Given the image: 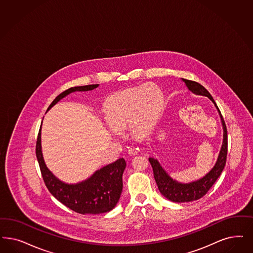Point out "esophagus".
I'll return each instance as SVG.
<instances>
[{
    "mask_svg": "<svg viewBox=\"0 0 253 253\" xmlns=\"http://www.w3.org/2000/svg\"><path fill=\"white\" fill-rule=\"evenodd\" d=\"M128 154H129L130 156L137 155V154H138V150L135 149V148H130V149H128Z\"/></svg>",
    "mask_w": 253,
    "mask_h": 253,
    "instance_id": "obj_1",
    "label": "esophagus"
}]
</instances>
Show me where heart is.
Instances as JSON below:
<instances>
[{
    "label": "heart",
    "mask_w": 253,
    "mask_h": 253,
    "mask_svg": "<svg viewBox=\"0 0 253 253\" xmlns=\"http://www.w3.org/2000/svg\"><path fill=\"white\" fill-rule=\"evenodd\" d=\"M163 99L162 90L154 84L125 89L105 104L106 121L114 131H122L130 123L133 134L145 136L153 128Z\"/></svg>",
    "instance_id": "1"
}]
</instances>
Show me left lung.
<instances>
[{
    "label": "left lung",
    "mask_w": 253,
    "mask_h": 253,
    "mask_svg": "<svg viewBox=\"0 0 253 253\" xmlns=\"http://www.w3.org/2000/svg\"><path fill=\"white\" fill-rule=\"evenodd\" d=\"M186 86L188 88L197 95L207 96L214 103L216 108L218 109V113L222 122L223 127V143L219 151L218 161L215 166L211 169V171L202 177L199 180L193 181L191 183H179L169 176L163 169V167L159 164L157 160L153 158H149L148 161L153 169L154 178L157 183L158 189L160 192L166 197L168 200L175 202V203H183V202H192L198 200L204 195L207 194L213 184L216 182L218 176L221 174L225 164H226L227 150H228V137H227V129L223 117L218 109V105L215 103L213 97L208 91V89L203 87L198 82L183 79Z\"/></svg>",
    "instance_id": "1"
}]
</instances>
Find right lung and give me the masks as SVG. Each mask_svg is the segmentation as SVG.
<instances>
[{
  "mask_svg": "<svg viewBox=\"0 0 253 253\" xmlns=\"http://www.w3.org/2000/svg\"><path fill=\"white\" fill-rule=\"evenodd\" d=\"M98 84L70 87L57 96L47 110L61 99L74 91H87L98 87ZM35 153L41 174L47 190L65 207L79 214H101L115 208L122 192V174L126 162L121 158L110 165L97 170L87 180L78 184L61 182L47 169L41 150V128L38 132Z\"/></svg>",
  "mask_w": 253,
  "mask_h": 253,
  "instance_id": "right-lung-1",
  "label": "right lung"
}]
</instances>
